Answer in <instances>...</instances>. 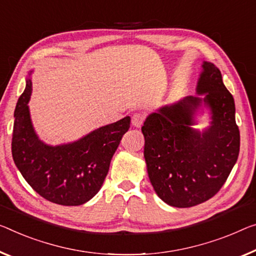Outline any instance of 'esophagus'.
I'll return each mask as SVG.
<instances>
[{
  "label": "esophagus",
  "instance_id": "1",
  "mask_svg": "<svg viewBox=\"0 0 256 256\" xmlns=\"http://www.w3.org/2000/svg\"><path fill=\"white\" fill-rule=\"evenodd\" d=\"M144 120H145V116L143 113H135V114H134L132 118V124L134 127L140 128V127H142V124H143Z\"/></svg>",
  "mask_w": 256,
  "mask_h": 256
}]
</instances>
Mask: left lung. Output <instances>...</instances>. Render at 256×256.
Segmentation results:
<instances>
[{
  "label": "left lung",
  "mask_w": 256,
  "mask_h": 256,
  "mask_svg": "<svg viewBox=\"0 0 256 256\" xmlns=\"http://www.w3.org/2000/svg\"><path fill=\"white\" fill-rule=\"evenodd\" d=\"M196 94L151 113L142 127L144 158L156 194L172 207L207 202L226 183L238 159L240 134L234 97L214 64L204 62ZM204 102L212 113L211 126L200 133L192 128Z\"/></svg>",
  "instance_id": "left-lung-1"
}]
</instances>
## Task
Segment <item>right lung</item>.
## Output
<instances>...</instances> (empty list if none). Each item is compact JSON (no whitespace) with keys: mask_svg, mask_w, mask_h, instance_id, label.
Here are the masks:
<instances>
[{"mask_svg":"<svg viewBox=\"0 0 256 256\" xmlns=\"http://www.w3.org/2000/svg\"><path fill=\"white\" fill-rule=\"evenodd\" d=\"M30 94L28 78L14 110L11 148L16 166L33 190L51 202L78 206L89 202L103 186L130 118L98 128L73 143L50 146L34 132L27 105Z\"/></svg>","mask_w":256,"mask_h":256,"instance_id":"add662e5","label":"right lung"}]
</instances>
